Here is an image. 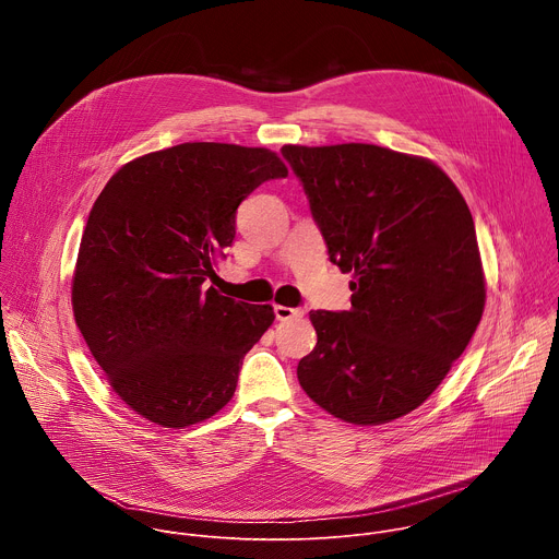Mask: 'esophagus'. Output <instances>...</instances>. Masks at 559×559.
<instances>
[{
	"instance_id": "34e87169",
	"label": "esophagus",
	"mask_w": 559,
	"mask_h": 559,
	"mask_svg": "<svg viewBox=\"0 0 559 559\" xmlns=\"http://www.w3.org/2000/svg\"><path fill=\"white\" fill-rule=\"evenodd\" d=\"M274 313L278 321H296V318L302 316V309L300 307H285V305H276L274 307Z\"/></svg>"
}]
</instances>
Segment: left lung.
Returning a JSON list of instances; mask_svg holds the SVG:
<instances>
[{
    "label": "left lung",
    "instance_id": "1",
    "mask_svg": "<svg viewBox=\"0 0 559 559\" xmlns=\"http://www.w3.org/2000/svg\"><path fill=\"white\" fill-rule=\"evenodd\" d=\"M330 261L354 272L349 311H309L298 362L311 401L352 425L418 409L462 356L487 289L468 205L429 158L371 143L283 145Z\"/></svg>",
    "mask_w": 559,
    "mask_h": 559
}]
</instances>
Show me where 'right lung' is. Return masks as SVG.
Returning a JSON list of instances; mask_svg holds the SVG:
<instances>
[{
	"mask_svg": "<svg viewBox=\"0 0 559 559\" xmlns=\"http://www.w3.org/2000/svg\"><path fill=\"white\" fill-rule=\"evenodd\" d=\"M281 177L287 166L267 147L197 141L134 158L97 197L72 276L74 323L145 420L186 429L231 401L274 309L207 281L234 241L238 205Z\"/></svg>",
	"mask_w": 559,
	"mask_h": 559,
	"instance_id": "1",
	"label": "right lung"
}]
</instances>
